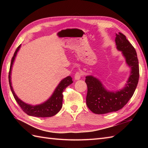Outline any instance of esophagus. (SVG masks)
<instances>
[{
	"label": "esophagus",
	"mask_w": 148,
	"mask_h": 148,
	"mask_svg": "<svg viewBox=\"0 0 148 148\" xmlns=\"http://www.w3.org/2000/svg\"><path fill=\"white\" fill-rule=\"evenodd\" d=\"M82 77V73L79 72H77L75 75V79L76 80H78Z\"/></svg>",
	"instance_id": "34e87169"
}]
</instances>
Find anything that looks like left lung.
<instances>
[{"label":"left lung","mask_w":148,"mask_h":148,"mask_svg":"<svg viewBox=\"0 0 148 148\" xmlns=\"http://www.w3.org/2000/svg\"><path fill=\"white\" fill-rule=\"evenodd\" d=\"M115 41L117 50L122 52L127 65L131 69L130 75L125 86L117 91L108 90L99 79L93 76H86V105L96 114L112 112L123 108L133 95L138 83L139 64L135 48L121 33H116Z\"/></svg>","instance_id":"obj_1"}]
</instances>
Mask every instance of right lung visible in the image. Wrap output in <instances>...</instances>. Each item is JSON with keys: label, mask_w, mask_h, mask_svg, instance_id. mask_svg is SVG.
<instances>
[{"label": "right lung", "mask_w": 148, "mask_h": 148, "mask_svg": "<svg viewBox=\"0 0 148 148\" xmlns=\"http://www.w3.org/2000/svg\"><path fill=\"white\" fill-rule=\"evenodd\" d=\"M20 47L21 44L17 47L14 54H13L11 60L9 75H8V81H9V84L13 97H14L18 104L20 106L22 110L28 115L38 117H52L60 110L62 107V101H63V94L62 93H63L67 86L73 83L72 78L70 76H69V77L61 80V82L58 84V86L56 87L51 96L47 101L42 102V104L34 106L27 104V103L21 101L15 93L11 82V73L13 64Z\"/></svg>", "instance_id": "right-lung-1"}]
</instances>
